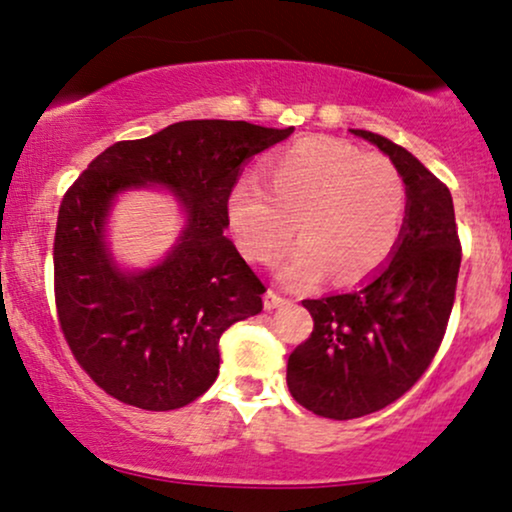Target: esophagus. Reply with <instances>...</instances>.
Returning a JSON list of instances; mask_svg holds the SVG:
<instances>
[{
	"mask_svg": "<svg viewBox=\"0 0 512 512\" xmlns=\"http://www.w3.org/2000/svg\"><path fill=\"white\" fill-rule=\"evenodd\" d=\"M286 303H289V298H286V296H279V293L272 291V289H269L267 293H264V308H267V310L281 308V305H286Z\"/></svg>",
	"mask_w": 512,
	"mask_h": 512,
	"instance_id": "obj_1",
	"label": "esophagus"
}]
</instances>
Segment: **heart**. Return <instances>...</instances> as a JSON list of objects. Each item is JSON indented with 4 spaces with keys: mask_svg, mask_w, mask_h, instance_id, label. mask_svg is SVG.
<instances>
[{
    "mask_svg": "<svg viewBox=\"0 0 512 512\" xmlns=\"http://www.w3.org/2000/svg\"><path fill=\"white\" fill-rule=\"evenodd\" d=\"M264 173L269 192L240 182L228 197V221L248 260L274 262L296 223L303 243L279 267L286 284H310L325 269L346 284L390 260L407 207V185L390 158L313 137L274 154Z\"/></svg>",
    "mask_w": 512,
    "mask_h": 512,
    "instance_id": "1",
    "label": "heart"
}]
</instances>
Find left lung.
<instances>
[{
  "label": "left lung",
  "mask_w": 512,
  "mask_h": 512,
  "mask_svg": "<svg viewBox=\"0 0 512 512\" xmlns=\"http://www.w3.org/2000/svg\"><path fill=\"white\" fill-rule=\"evenodd\" d=\"M351 132L402 173L407 216L395 257L366 286L303 301L315 327L289 356L286 383L301 407L334 421L385 409L419 383L448 330L462 262L448 185L387 137Z\"/></svg>",
  "instance_id": "1"
}]
</instances>
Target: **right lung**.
Listing matches in <instances>:
<instances>
[{"mask_svg":"<svg viewBox=\"0 0 512 512\" xmlns=\"http://www.w3.org/2000/svg\"><path fill=\"white\" fill-rule=\"evenodd\" d=\"M291 132L243 120L175 122L108 146L64 192L52 245L57 322L76 363L110 397L170 411L214 383L221 334L260 313L267 291L223 236L228 197L243 163ZM146 181L179 195L188 228L158 268L122 275L104 250V214L117 191Z\"/></svg>","mask_w":512,"mask_h":512,"instance_id":"right-lung-1","label":"right lung"}]
</instances>
